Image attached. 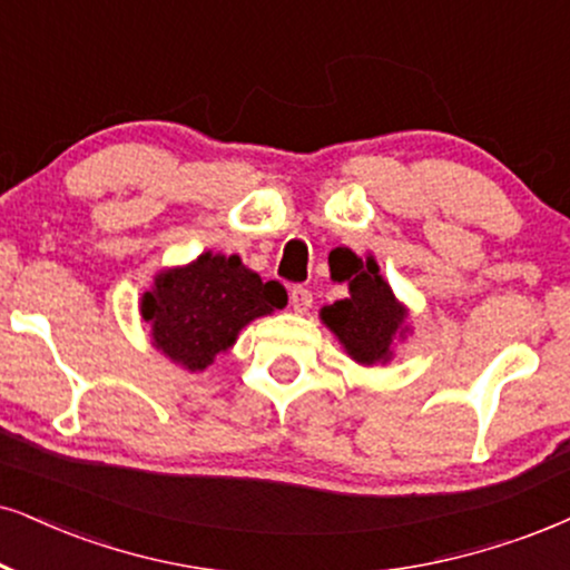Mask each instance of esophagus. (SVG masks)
Listing matches in <instances>:
<instances>
[{
    "label": "esophagus",
    "mask_w": 570,
    "mask_h": 570,
    "mask_svg": "<svg viewBox=\"0 0 570 570\" xmlns=\"http://www.w3.org/2000/svg\"><path fill=\"white\" fill-rule=\"evenodd\" d=\"M312 304H314V296H312V291H308V287H304V285L291 287V306H293V312L306 314L308 308H312Z\"/></svg>",
    "instance_id": "1"
}]
</instances>
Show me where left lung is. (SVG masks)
Segmentation results:
<instances>
[{"mask_svg": "<svg viewBox=\"0 0 570 570\" xmlns=\"http://www.w3.org/2000/svg\"><path fill=\"white\" fill-rule=\"evenodd\" d=\"M343 279H348V298L325 306L320 317L338 335L351 360L367 367L385 364L393 354V341L406 333V308L393 296L372 256L367 262L356 258Z\"/></svg>", "mask_w": 570, "mask_h": 570, "instance_id": "left-lung-1", "label": "left lung"}]
</instances>
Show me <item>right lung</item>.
Segmentation results:
<instances>
[{"mask_svg": "<svg viewBox=\"0 0 570 570\" xmlns=\"http://www.w3.org/2000/svg\"><path fill=\"white\" fill-rule=\"evenodd\" d=\"M274 308H283V287L274 279L262 283L240 256L210 250L193 264L160 272L139 304L153 346L189 372L206 370L248 322Z\"/></svg>", "mask_w": 570, "mask_h": 570, "instance_id": "add662e5", "label": "right lung"}]
</instances>
